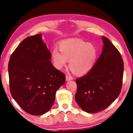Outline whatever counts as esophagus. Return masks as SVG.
I'll return each mask as SVG.
<instances>
[{"mask_svg":"<svg viewBox=\"0 0 133 133\" xmlns=\"http://www.w3.org/2000/svg\"><path fill=\"white\" fill-rule=\"evenodd\" d=\"M66 81L68 82V81H69V80H73V78L72 77V76H70V75H66Z\"/></svg>","mask_w":133,"mask_h":133,"instance_id":"34e87169","label":"esophagus"}]
</instances>
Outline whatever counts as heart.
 I'll list each match as a JSON object with an SVG mask.
<instances>
[{
  "label": "heart",
  "instance_id": "obj_1",
  "mask_svg": "<svg viewBox=\"0 0 133 133\" xmlns=\"http://www.w3.org/2000/svg\"><path fill=\"white\" fill-rule=\"evenodd\" d=\"M59 50L51 51V59L58 70L65 67L69 60L71 70L79 76L85 75L94 66L98 58V50L93 44L78 39L66 40L59 45Z\"/></svg>",
  "mask_w": 133,
  "mask_h": 133
}]
</instances>
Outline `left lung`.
Instances as JSON below:
<instances>
[{
  "label": "left lung",
  "instance_id": "1",
  "mask_svg": "<svg viewBox=\"0 0 133 133\" xmlns=\"http://www.w3.org/2000/svg\"><path fill=\"white\" fill-rule=\"evenodd\" d=\"M102 52L92 70L75 80L78 105L88 113L106 109L118 97L122 89L124 63L119 51L107 38H102Z\"/></svg>",
  "mask_w": 133,
  "mask_h": 133
}]
</instances>
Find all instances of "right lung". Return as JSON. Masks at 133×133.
<instances>
[{
	"instance_id": "1",
	"label": "right lung",
	"mask_w": 133,
	"mask_h": 133,
	"mask_svg": "<svg viewBox=\"0 0 133 133\" xmlns=\"http://www.w3.org/2000/svg\"><path fill=\"white\" fill-rule=\"evenodd\" d=\"M50 51L37 34L23 40L11 54L8 64L10 91L23 109L33 115L46 113L55 94L65 83V74L55 68Z\"/></svg>"
}]
</instances>
